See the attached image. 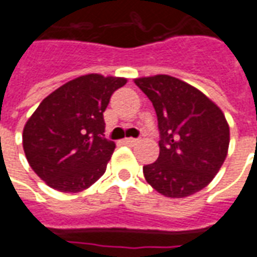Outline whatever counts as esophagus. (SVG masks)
Segmentation results:
<instances>
[{"instance_id": "obj_1", "label": "esophagus", "mask_w": 257, "mask_h": 257, "mask_svg": "<svg viewBox=\"0 0 257 257\" xmlns=\"http://www.w3.org/2000/svg\"><path fill=\"white\" fill-rule=\"evenodd\" d=\"M137 141H139V140H137V139H132V137H130V139H124V140H123V143H124V144H127V146H134V144H136Z\"/></svg>"}]
</instances>
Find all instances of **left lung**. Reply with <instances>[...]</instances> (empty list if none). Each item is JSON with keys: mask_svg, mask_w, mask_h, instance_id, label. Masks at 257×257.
Segmentation results:
<instances>
[{"mask_svg": "<svg viewBox=\"0 0 257 257\" xmlns=\"http://www.w3.org/2000/svg\"><path fill=\"white\" fill-rule=\"evenodd\" d=\"M134 82L151 100L158 118L159 157L143 168L147 182L166 197L200 192L225 161L229 127L224 113L178 78L155 75Z\"/></svg>", "mask_w": 257, "mask_h": 257, "instance_id": "left-lung-1", "label": "left lung"}]
</instances>
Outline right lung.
Returning a JSON list of instances; mask_svg holds the SVG:
<instances>
[{
    "label": "right lung",
    "mask_w": 257,
    "mask_h": 257,
    "mask_svg": "<svg viewBox=\"0 0 257 257\" xmlns=\"http://www.w3.org/2000/svg\"><path fill=\"white\" fill-rule=\"evenodd\" d=\"M124 78H75L37 106L24 128V151L37 176L64 193L88 189L105 173L114 143L105 139L103 111Z\"/></svg>",
    "instance_id": "1"
}]
</instances>
